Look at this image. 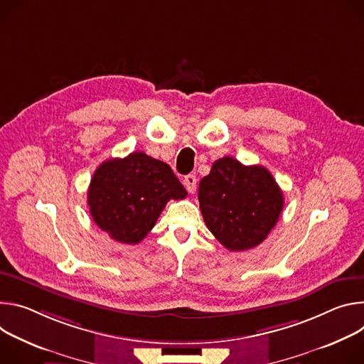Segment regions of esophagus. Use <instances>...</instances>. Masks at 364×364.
<instances>
[{
    "instance_id": "obj_1",
    "label": "esophagus",
    "mask_w": 364,
    "mask_h": 364,
    "mask_svg": "<svg viewBox=\"0 0 364 364\" xmlns=\"http://www.w3.org/2000/svg\"><path fill=\"white\" fill-rule=\"evenodd\" d=\"M183 185H185V188L188 189L189 193H193L195 189H196V178H195V175H186L185 179H183Z\"/></svg>"
}]
</instances>
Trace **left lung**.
<instances>
[{
  "instance_id": "1",
  "label": "left lung",
  "mask_w": 364,
  "mask_h": 364,
  "mask_svg": "<svg viewBox=\"0 0 364 364\" xmlns=\"http://www.w3.org/2000/svg\"><path fill=\"white\" fill-rule=\"evenodd\" d=\"M199 208L208 230L230 252L259 246L284 210V193L263 166L225 156L199 182Z\"/></svg>"
}]
</instances>
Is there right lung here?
<instances>
[{
	"label": "right lung",
	"instance_id": "right-lung-1",
	"mask_svg": "<svg viewBox=\"0 0 364 364\" xmlns=\"http://www.w3.org/2000/svg\"><path fill=\"white\" fill-rule=\"evenodd\" d=\"M186 195L168 164L133 151L98 166L87 203L95 224L112 240L137 245L154 227L168 200Z\"/></svg>",
	"mask_w": 364,
	"mask_h": 364
}]
</instances>
